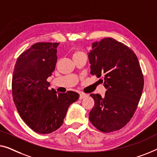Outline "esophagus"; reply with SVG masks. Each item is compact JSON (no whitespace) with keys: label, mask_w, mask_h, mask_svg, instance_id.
I'll use <instances>...</instances> for the list:
<instances>
[{"label":"esophagus","mask_w":157,"mask_h":157,"mask_svg":"<svg viewBox=\"0 0 157 157\" xmlns=\"http://www.w3.org/2000/svg\"><path fill=\"white\" fill-rule=\"evenodd\" d=\"M87 95L86 94H84V93H80L79 94V99H80V100H82V99H83V98H85V97H87Z\"/></svg>","instance_id":"1"}]
</instances>
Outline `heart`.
I'll return each instance as SVG.
<instances>
[{
  "instance_id": "1",
  "label": "heart",
  "mask_w": 157,
  "mask_h": 157,
  "mask_svg": "<svg viewBox=\"0 0 157 157\" xmlns=\"http://www.w3.org/2000/svg\"><path fill=\"white\" fill-rule=\"evenodd\" d=\"M80 54H84V53H83V52H80V51H76V52L74 53L73 56H77V55H80Z\"/></svg>"
}]
</instances>
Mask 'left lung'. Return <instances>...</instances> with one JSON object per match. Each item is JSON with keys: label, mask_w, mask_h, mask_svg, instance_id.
<instances>
[{"label": "left lung", "mask_w": 157, "mask_h": 157, "mask_svg": "<svg viewBox=\"0 0 157 157\" xmlns=\"http://www.w3.org/2000/svg\"><path fill=\"white\" fill-rule=\"evenodd\" d=\"M91 75L100 79L105 96L91 94L94 106L89 120L103 132L120 129L134 115L142 96L144 78L138 58L127 45L107 37L94 42L88 52Z\"/></svg>", "instance_id": "1"}]
</instances>
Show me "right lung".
<instances>
[{
  "label": "right lung",
  "instance_id": "add662e5",
  "mask_svg": "<svg viewBox=\"0 0 157 157\" xmlns=\"http://www.w3.org/2000/svg\"><path fill=\"white\" fill-rule=\"evenodd\" d=\"M57 43H37L17 59L12 79L13 101L20 116L38 134H50L63 124L69 106L79 98L73 91L50 90L47 79L57 62Z\"/></svg>",
  "mask_w": 157,
  "mask_h": 157
}]
</instances>
